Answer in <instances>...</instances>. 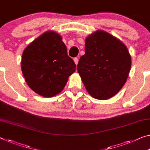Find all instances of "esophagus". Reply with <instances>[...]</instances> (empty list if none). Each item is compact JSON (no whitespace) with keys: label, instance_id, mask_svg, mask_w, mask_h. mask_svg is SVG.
Segmentation results:
<instances>
[{"label":"esophagus","instance_id":"esophagus-1","mask_svg":"<svg viewBox=\"0 0 150 150\" xmlns=\"http://www.w3.org/2000/svg\"><path fill=\"white\" fill-rule=\"evenodd\" d=\"M74 63L76 64V65H78V59L77 58V57H74Z\"/></svg>","mask_w":150,"mask_h":150}]
</instances>
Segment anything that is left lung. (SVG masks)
<instances>
[{
    "instance_id": "left-lung-1",
    "label": "left lung",
    "mask_w": 150,
    "mask_h": 150,
    "mask_svg": "<svg viewBox=\"0 0 150 150\" xmlns=\"http://www.w3.org/2000/svg\"><path fill=\"white\" fill-rule=\"evenodd\" d=\"M131 58L126 45L107 32L98 30L85 40V54L78 72L93 98L107 100L124 86L129 74Z\"/></svg>"
}]
</instances>
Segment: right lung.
Wrapping results in <instances>:
<instances>
[{
	"label": "right lung",
	"mask_w": 150,
	"mask_h": 150,
	"mask_svg": "<svg viewBox=\"0 0 150 150\" xmlns=\"http://www.w3.org/2000/svg\"><path fill=\"white\" fill-rule=\"evenodd\" d=\"M21 70L32 91L43 97L61 93L76 64L57 32L49 31L29 44L23 53Z\"/></svg>",
	"instance_id": "obj_1"
}]
</instances>
